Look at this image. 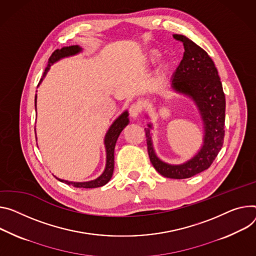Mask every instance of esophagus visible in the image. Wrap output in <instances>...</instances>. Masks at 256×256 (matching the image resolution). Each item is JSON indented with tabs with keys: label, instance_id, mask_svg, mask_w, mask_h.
Masks as SVG:
<instances>
[{
	"label": "esophagus",
	"instance_id": "1",
	"mask_svg": "<svg viewBox=\"0 0 256 256\" xmlns=\"http://www.w3.org/2000/svg\"><path fill=\"white\" fill-rule=\"evenodd\" d=\"M141 114V106L138 104H132L130 107V115L132 116V118H138V115Z\"/></svg>",
	"mask_w": 256,
	"mask_h": 256
}]
</instances>
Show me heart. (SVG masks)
<instances>
[{"mask_svg": "<svg viewBox=\"0 0 256 256\" xmlns=\"http://www.w3.org/2000/svg\"><path fill=\"white\" fill-rule=\"evenodd\" d=\"M160 57H161V53L157 49H151V50H149L147 52L145 60H146V62L148 64H154V63H156L160 59ZM170 66L168 65L161 66L160 70H159V78L161 80H164L168 78V76L170 74Z\"/></svg>", "mask_w": 256, "mask_h": 256, "instance_id": "1", "label": "heart"}]
</instances>
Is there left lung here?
<instances>
[{"label": "left lung", "mask_w": 256, "mask_h": 256, "mask_svg": "<svg viewBox=\"0 0 256 256\" xmlns=\"http://www.w3.org/2000/svg\"><path fill=\"white\" fill-rule=\"evenodd\" d=\"M184 44V57L174 74L170 88L191 98L203 122L204 136L200 150L182 164H168L154 151L150 134L152 124L145 128L150 161L154 168L166 178L182 180L191 178L212 166L224 144L226 98L218 69L209 55L198 44L182 34H174Z\"/></svg>", "instance_id": "8db88e82"}]
</instances>
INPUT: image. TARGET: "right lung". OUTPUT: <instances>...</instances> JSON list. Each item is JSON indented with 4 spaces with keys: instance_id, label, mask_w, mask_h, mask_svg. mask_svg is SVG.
Wrapping results in <instances>:
<instances>
[{
    "instance_id": "obj_1",
    "label": "right lung",
    "mask_w": 256,
    "mask_h": 256,
    "mask_svg": "<svg viewBox=\"0 0 256 256\" xmlns=\"http://www.w3.org/2000/svg\"><path fill=\"white\" fill-rule=\"evenodd\" d=\"M82 49L80 47V46L76 44V46H69V47H63L60 50H56L53 52V54L51 55L49 62H48V66L46 67L42 78H40L38 84L42 82V80H44V78L47 74V72H49V69L51 67L52 64H54L55 62H57L58 60L65 58V57H69V56H74L76 54H78L80 52H82ZM34 106L36 108V95L34 98ZM128 111H124L122 115H120L118 118L114 120V122L111 124V126L109 128L108 132L105 134V138H104V144H105V149H106V166L105 170L103 172V174L97 178L96 180H88V182H69V180H61L56 178L58 180L65 182L67 184H72L76 188H86V189H90V188H98V187H102V186L106 184L110 178H112L113 174V170H114V148H115V144L116 141L120 134V132H122V130L128 124L130 120H128Z\"/></svg>"
}]
</instances>
